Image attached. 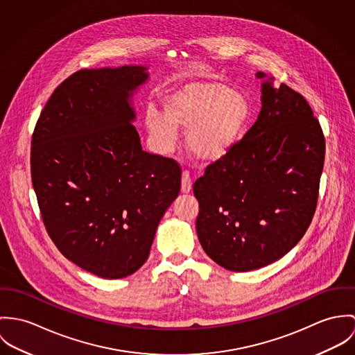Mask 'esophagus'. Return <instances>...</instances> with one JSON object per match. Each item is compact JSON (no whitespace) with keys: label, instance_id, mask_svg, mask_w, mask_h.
Returning <instances> with one entry per match:
<instances>
[{"label":"esophagus","instance_id":"obj_1","mask_svg":"<svg viewBox=\"0 0 355 355\" xmlns=\"http://www.w3.org/2000/svg\"><path fill=\"white\" fill-rule=\"evenodd\" d=\"M192 189V177L188 170H184L182 178H181V192L182 193H189Z\"/></svg>","mask_w":355,"mask_h":355}]
</instances>
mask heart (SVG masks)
<instances>
[{
	"instance_id": "b5f03b06",
	"label": "heart",
	"mask_w": 355,
	"mask_h": 355,
	"mask_svg": "<svg viewBox=\"0 0 355 355\" xmlns=\"http://www.w3.org/2000/svg\"><path fill=\"white\" fill-rule=\"evenodd\" d=\"M164 114L150 107L144 123L160 150H170L177 129H185L188 150L202 162L226 158L242 137L249 119L246 96L220 81L185 83L162 98Z\"/></svg>"
}]
</instances>
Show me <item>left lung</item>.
Segmentation results:
<instances>
[{
    "instance_id": "obj_1",
    "label": "left lung",
    "mask_w": 355,
    "mask_h": 355,
    "mask_svg": "<svg viewBox=\"0 0 355 355\" xmlns=\"http://www.w3.org/2000/svg\"><path fill=\"white\" fill-rule=\"evenodd\" d=\"M324 155L325 139L305 98L266 80L257 121L193 185L204 252L236 272L259 270L290 252L313 219Z\"/></svg>"
}]
</instances>
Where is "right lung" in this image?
<instances>
[{
    "label": "right lung",
    "mask_w": 355,
    "mask_h": 355,
    "mask_svg": "<svg viewBox=\"0 0 355 355\" xmlns=\"http://www.w3.org/2000/svg\"><path fill=\"white\" fill-rule=\"evenodd\" d=\"M147 68L81 69L64 80L33 133L31 178L44 227L80 268L119 279L148 259L181 188L174 159L143 151L130 123Z\"/></svg>",
    "instance_id": "obj_1"
}]
</instances>
